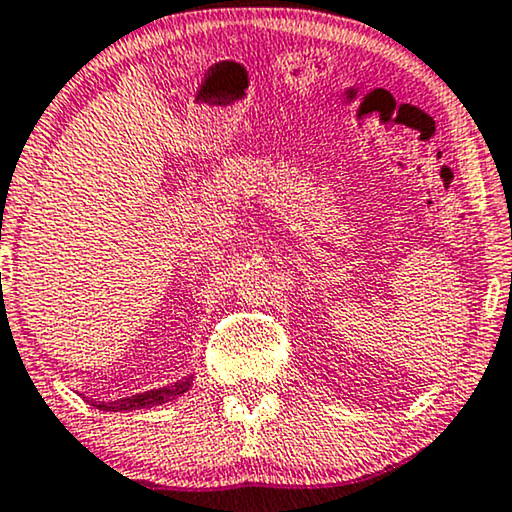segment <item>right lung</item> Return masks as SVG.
<instances>
[{"mask_svg":"<svg viewBox=\"0 0 512 512\" xmlns=\"http://www.w3.org/2000/svg\"><path fill=\"white\" fill-rule=\"evenodd\" d=\"M191 385H193V378H181V380H177V383H172L167 387H158V390L132 394V397H125V399L96 401V399L87 397V401L101 411H120L122 413V411H134V409H153V406H163V404H167V401H174L184 392H189Z\"/></svg>","mask_w":512,"mask_h":512,"instance_id":"right-lung-1","label":"right lung"}]
</instances>
